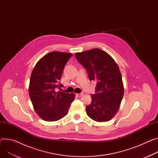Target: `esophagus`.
<instances>
[{"label":"esophagus","instance_id":"1","mask_svg":"<svg viewBox=\"0 0 158 158\" xmlns=\"http://www.w3.org/2000/svg\"><path fill=\"white\" fill-rule=\"evenodd\" d=\"M83 92H81V93H80V94H77V96H78V97H81L82 95H83Z\"/></svg>","mask_w":158,"mask_h":158}]
</instances>
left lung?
<instances>
[{
    "mask_svg": "<svg viewBox=\"0 0 158 158\" xmlns=\"http://www.w3.org/2000/svg\"><path fill=\"white\" fill-rule=\"evenodd\" d=\"M78 61L87 71L89 80L96 81L92 102L86 106L87 115L98 122L110 121L118 112L124 89L119 69L114 60L99 48L77 53Z\"/></svg>",
    "mask_w": 158,
    "mask_h": 158,
    "instance_id": "8db88e82",
    "label": "left lung"
}]
</instances>
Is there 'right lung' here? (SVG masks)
<instances>
[{
    "label": "right lung",
    "instance_id": "add662e5",
    "mask_svg": "<svg viewBox=\"0 0 158 158\" xmlns=\"http://www.w3.org/2000/svg\"><path fill=\"white\" fill-rule=\"evenodd\" d=\"M73 54L51 52L41 58L33 69L29 95L34 110L47 121H55L64 117L74 94L57 92L63 87L60 83L64 66Z\"/></svg>",
    "mask_w": 158,
    "mask_h": 158
}]
</instances>
